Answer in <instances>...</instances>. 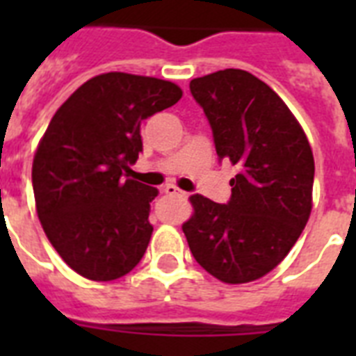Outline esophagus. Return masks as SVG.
I'll use <instances>...</instances> for the list:
<instances>
[{"instance_id":"esophagus-1","label":"esophagus","mask_w":356,"mask_h":356,"mask_svg":"<svg viewBox=\"0 0 356 356\" xmlns=\"http://www.w3.org/2000/svg\"><path fill=\"white\" fill-rule=\"evenodd\" d=\"M164 194H168V195H188L186 192H184V190L177 188V186H173V184H166V186H164Z\"/></svg>"}]
</instances>
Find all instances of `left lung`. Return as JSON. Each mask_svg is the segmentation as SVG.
I'll list each match as a JSON object with an SVG mask.
<instances>
[{
	"instance_id": "8db88e82",
	"label": "left lung",
	"mask_w": 356,
	"mask_h": 356,
	"mask_svg": "<svg viewBox=\"0 0 356 356\" xmlns=\"http://www.w3.org/2000/svg\"><path fill=\"white\" fill-rule=\"evenodd\" d=\"M220 162L238 166L231 200L190 197L183 225L201 268L229 284L264 277L298 242L309 222L314 156L303 129L281 97L243 70H220L190 81Z\"/></svg>"
}]
</instances>
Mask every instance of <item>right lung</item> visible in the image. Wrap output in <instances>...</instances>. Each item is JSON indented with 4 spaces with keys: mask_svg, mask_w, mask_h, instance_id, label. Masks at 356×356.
Instances as JSON below:
<instances>
[{
    "mask_svg": "<svg viewBox=\"0 0 356 356\" xmlns=\"http://www.w3.org/2000/svg\"><path fill=\"white\" fill-rule=\"evenodd\" d=\"M181 96L170 81L111 72L79 86L47 125L33 161L36 212L79 275L114 281L144 257L159 192L127 173L142 151V122Z\"/></svg>",
    "mask_w": 356,
    "mask_h": 356,
    "instance_id": "right-lung-1",
    "label": "right lung"
}]
</instances>
